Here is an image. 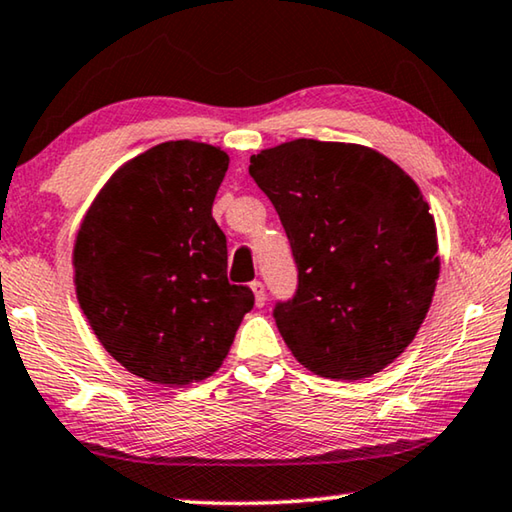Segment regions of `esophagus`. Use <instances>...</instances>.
Returning a JSON list of instances; mask_svg holds the SVG:
<instances>
[{
	"label": "esophagus",
	"mask_w": 512,
	"mask_h": 512,
	"mask_svg": "<svg viewBox=\"0 0 512 512\" xmlns=\"http://www.w3.org/2000/svg\"><path fill=\"white\" fill-rule=\"evenodd\" d=\"M250 289H253V294H255V305H257V307H262V305L266 303V289H264V282H259V280L250 282Z\"/></svg>",
	"instance_id": "34e87169"
}]
</instances>
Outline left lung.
<instances>
[{
  "label": "left lung",
  "mask_w": 512,
  "mask_h": 512,
  "mask_svg": "<svg viewBox=\"0 0 512 512\" xmlns=\"http://www.w3.org/2000/svg\"><path fill=\"white\" fill-rule=\"evenodd\" d=\"M298 269L275 326L323 378H369L426 319L440 275L435 221L410 175L353 143L296 139L250 157Z\"/></svg>",
  "instance_id": "8db88e82"
}]
</instances>
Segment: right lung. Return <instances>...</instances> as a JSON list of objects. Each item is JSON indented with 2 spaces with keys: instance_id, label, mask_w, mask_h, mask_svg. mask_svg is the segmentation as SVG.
<instances>
[{
  "instance_id": "obj_1",
  "label": "right lung",
  "mask_w": 512,
  "mask_h": 512,
  "mask_svg": "<svg viewBox=\"0 0 512 512\" xmlns=\"http://www.w3.org/2000/svg\"><path fill=\"white\" fill-rule=\"evenodd\" d=\"M227 154L168 141L127 161L77 232L81 310L134 376L189 385L221 367L253 291L227 282V241L212 216Z\"/></svg>"
}]
</instances>
